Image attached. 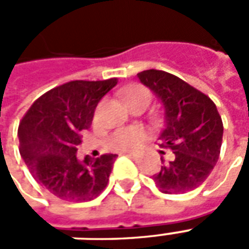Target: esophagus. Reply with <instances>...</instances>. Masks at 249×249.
Masks as SVG:
<instances>
[{
	"mask_svg": "<svg viewBox=\"0 0 249 249\" xmlns=\"http://www.w3.org/2000/svg\"><path fill=\"white\" fill-rule=\"evenodd\" d=\"M125 155H126L128 157H130V159H133V160H137V159L140 157L139 155H137V153H129V152H126Z\"/></svg>",
	"mask_w": 249,
	"mask_h": 249,
	"instance_id": "1",
	"label": "esophagus"
}]
</instances>
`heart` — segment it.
I'll return each instance as SVG.
<instances>
[{
	"mask_svg": "<svg viewBox=\"0 0 249 249\" xmlns=\"http://www.w3.org/2000/svg\"><path fill=\"white\" fill-rule=\"evenodd\" d=\"M124 100L125 103L128 104V107L139 103L149 104L151 92L141 85H133L129 89H126ZM144 139H145V133L139 128H123V129L116 130L113 135L109 137L108 145L113 151H133L142 144Z\"/></svg>",
	"mask_w": 249,
	"mask_h": 249,
	"instance_id": "1",
	"label": "heart"
}]
</instances>
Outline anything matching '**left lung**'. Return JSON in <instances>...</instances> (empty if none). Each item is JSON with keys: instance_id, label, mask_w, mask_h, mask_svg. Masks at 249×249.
Here are the masks:
<instances>
[{"instance_id": "1", "label": "left lung", "mask_w": 249, "mask_h": 249, "mask_svg": "<svg viewBox=\"0 0 249 249\" xmlns=\"http://www.w3.org/2000/svg\"><path fill=\"white\" fill-rule=\"evenodd\" d=\"M137 77L161 100L165 128L157 139L172 149L175 159L153 175L159 191L178 195L193 191L207 180L219 160L223 121L211 98L181 78L164 71H140Z\"/></svg>"}]
</instances>
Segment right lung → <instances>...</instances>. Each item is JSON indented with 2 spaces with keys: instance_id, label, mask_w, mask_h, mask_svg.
I'll return each mask as SVG.
<instances>
[{
  "instance_id": "obj_1",
  "label": "right lung",
  "mask_w": 249,
  "mask_h": 249,
  "mask_svg": "<svg viewBox=\"0 0 249 249\" xmlns=\"http://www.w3.org/2000/svg\"><path fill=\"white\" fill-rule=\"evenodd\" d=\"M117 81L76 80L53 88L32 104L19 123L21 157L32 176L61 200L89 201L108 184L117 155L80 161L76 153L97 104Z\"/></svg>"
}]
</instances>
